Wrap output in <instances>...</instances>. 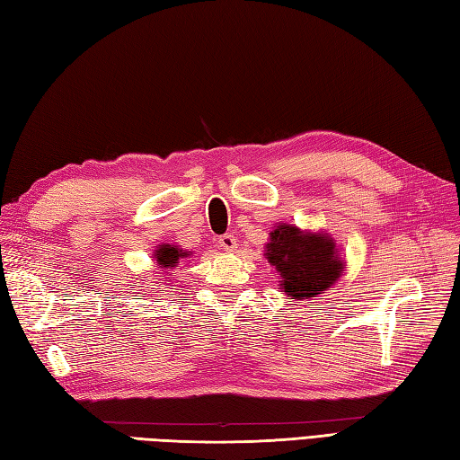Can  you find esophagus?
<instances>
[{
    "label": "esophagus",
    "instance_id": "esophagus-1",
    "mask_svg": "<svg viewBox=\"0 0 460 460\" xmlns=\"http://www.w3.org/2000/svg\"><path fill=\"white\" fill-rule=\"evenodd\" d=\"M217 243H219V247L223 251H235L237 249V239H235V235H229V233L221 235Z\"/></svg>",
    "mask_w": 460,
    "mask_h": 460
}]
</instances>
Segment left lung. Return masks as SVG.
<instances>
[{
	"instance_id": "1",
	"label": "left lung",
	"mask_w": 460,
	"mask_h": 460,
	"mask_svg": "<svg viewBox=\"0 0 460 460\" xmlns=\"http://www.w3.org/2000/svg\"><path fill=\"white\" fill-rule=\"evenodd\" d=\"M265 257L279 270L288 298L310 300L328 290L344 270L336 243L326 233H306L280 223L270 231Z\"/></svg>"
}]
</instances>
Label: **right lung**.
Returning <instances> with one entry per match:
<instances>
[{"label": "right lung", "mask_w": 460, "mask_h": 460, "mask_svg": "<svg viewBox=\"0 0 460 460\" xmlns=\"http://www.w3.org/2000/svg\"><path fill=\"white\" fill-rule=\"evenodd\" d=\"M190 255V251H181L175 245H160L154 252V259L158 262L160 269H173L178 267L180 259H185Z\"/></svg>", "instance_id": "add662e5"}]
</instances>
